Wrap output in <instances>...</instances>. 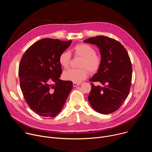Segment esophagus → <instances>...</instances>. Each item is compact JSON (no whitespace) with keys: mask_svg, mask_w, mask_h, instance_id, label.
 Returning a JSON list of instances; mask_svg holds the SVG:
<instances>
[{"mask_svg":"<svg viewBox=\"0 0 152 152\" xmlns=\"http://www.w3.org/2000/svg\"><path fill=\"white\" fill-rule=\"evenodd\" d=\"M80 84V83H76V82H73V86H78V85H79Z\"/></svg>","mask_w":152,"mask_h":152,"instance_id":"esophagus-1","label":"esophagus"}]
</instances>
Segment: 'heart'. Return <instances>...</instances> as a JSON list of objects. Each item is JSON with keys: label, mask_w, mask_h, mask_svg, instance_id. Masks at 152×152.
<instances>
[{"label": "heart", "mask_w": 152, "mask_h": 152, "mask_svg": "<svg viewBox=\"0 0 152 152\" xmlns=\"http://www.w3.org/2000/svg\"><path fill=\"white\" fill-rule=\"evenodd\" d=\"M75 56L81 57L79 67L77 69H69L62 74V78L65 80H69L76 83H80L87 77L88 70L91 73L99 71L102 65L101 57L96 54V50L90 45L79 43L73 48ZM72 55L69 51L62 52L59 56L61 66L67 69L70 66Z\"/></svg>", "instance_id": "1"}]
</instances>
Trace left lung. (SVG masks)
<instances>
[{"instance_id":"obj_1","label":"left lung","mask_w":152,"mask_h":152,"mask_svg":"<svg viewBox=\"0 0 152 152\" xmlns=\"http://www.w3.org/2000/svg\"><path fill=\"white\" fill-rule=\"evenodd\" d=\"M96 45L99 48L102 65L90 81L99 82L103 86L91 83L88 101L98 113L107 114L121 107L131 89L132 68L127 50L115 39L96 36L83 41Z\"/></svg>"}]
</instances>
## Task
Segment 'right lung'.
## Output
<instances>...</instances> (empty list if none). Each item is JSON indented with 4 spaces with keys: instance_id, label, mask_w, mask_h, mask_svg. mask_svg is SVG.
<instances>
[{
    "instance_id": "obj_1",
    "label": "right lung",
    "mask_w": 152,
    "mask_h": 152,
    "mask_svg": "<svg viewBox=\"0 0 152 152\" xmlns=\"http://www.w3.org/2000/svg\"><path fill=\"white\" fill-rule=\"evenodd\" d=\"M72 40L43 38L31 46L20 62L18 76L23 97L31 109L46 117H56L73 88V82L59 79L60 54Z\"/></svg>"
}]
</instances>
